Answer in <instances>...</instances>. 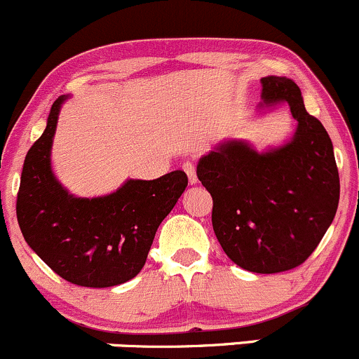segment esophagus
<instances>
[{"mask_svg": "<svg viewBox=\"0 0 359 359\" xmlns=\"http://www.w3.org/2000/svg\"><path fill=\"white\" fill-rule=\"evenodd\" d=\"M182 168H184V172L187 173L189 182H191L192 186H194V184H198V175H196V167H194V163H191V161H186V163L182 165Z\"/></svg>", "mask_w": 359, "mask_h": 359, "instance_id": "obj_1", "label": "esophagus"}]
</instances>
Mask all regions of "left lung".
<instances>
[{"instance_id":"8db88e82","label":"left lung","mask_w":359,"mask_h":359,"mask_svg":"<svg viewBox=\"0 0 359 359\" xmlns=\"http://www.w3.org/2000/svg\"><path fill=\"white\" fill-rule=\"evenodd\" d=\"M264 109L288 104L297 129L290 141L257 151L243 140L216 144L198 161V179L212 198V230L242 269L274 274L293 269L317 249L339 204L332 141L306 112L298 85L261 80Z\"/></svg>"}]
</instances>
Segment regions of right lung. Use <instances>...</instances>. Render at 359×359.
Returning <instances> with one entry per match:
<instances>
[{
    "mask_svg": "<svg viewBox=\"0 0 359 359\" xmlns=\"http://www.w3.org/2000/svg\"><path fill=\"white\" fill-rule=\"evenodd\" d=\"M69 95L50 107L42 136L23 161L17 218L23 238L54 273L86 288H109L143 269L160 223L187 187L182 170L160 179H128L117 191L78 198L50 165L59 112Z\"/></svg>",
    "mask_w": 359,
    "mask_h": 359,
    "instance_id": "add662e5",
    "label": "right lung"
}]
</instances>
